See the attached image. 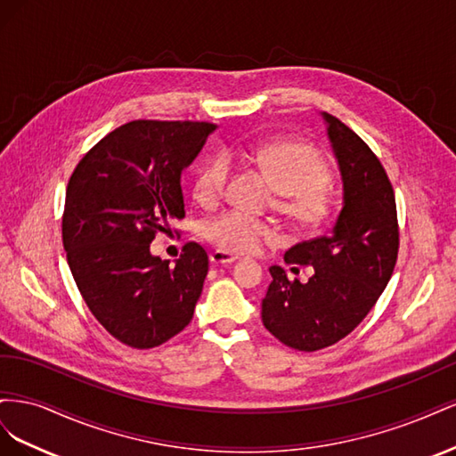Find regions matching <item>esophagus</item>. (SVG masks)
Masks as SVG:
<instances>
[{
  "label": "esophagus",
  "instance_id": "1",
  "mask_svg": "<svg viewBox=\"0 0 456 456\" xmlns=\"http://www.w3.org/2000/svg\"><path fill=\"white\" fill-rule=\"evenodd\" d=\"M236 260H238V256H233L226 251L216 249V251L211 253V262L215 266H226V265H232V262H236Z\"/></svg>",
  "mask_w": 456,
  "mask_h": 456
}]
</instances>
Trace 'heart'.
I'll return each instance as SVG.
<instances>
[{
    "mask_svg": "<svg viewBox=\"0 0 456 456\" xmlns=\"http://www.w3.org/2000/svg\"><path fill=\"white\" fill-rule=\"evenodd\" d=\"M249 156L280 194L278 209L285 216L300 226H315L327 216L329 203L323 190L329 184V169L320 151L306 144L280 142L260 146ZM230 171L232 163L226 154L207 161L196 176V200L201 205L216 203L224 196ZM203 236L220 251L251 253L262 240L273 236V230L265 220L224 211L207 220Z\"/></svg>",
    "mask_w": 456,
    "mask_h": 456,
    "instance_id": "heart-1",
    "label": "heart"
}]
</instances>
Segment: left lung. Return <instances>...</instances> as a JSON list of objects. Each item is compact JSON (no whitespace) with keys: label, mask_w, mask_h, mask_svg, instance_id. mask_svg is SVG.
<instances>
[{"label":"left lung","mask_w":456,"mask_h":456,"mask_svg":"<svg viewBox=\"0 0 456 456\" xmlns=\"http://www.w3.org/2000/svg\"><path fill=\"white\" fill-rule=\"evenodd\" d=\"M342 181V209L323 238L285 251L289 265L312 266L306 283L270 266L262 323L285 346L315 352L363 322L388 285L399 232L394 188L370 148L340 119L322 112Z\"/></svg>","instance_id":"obj_1"}]
</instances>
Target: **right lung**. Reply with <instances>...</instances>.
<instances>
[{
    "label": "right lung",
    "instance_id": "right-lung-1",
    "mask_svg": "<svg viewBox=\"0 0 456 456\" xmlns=\"http://www.w3.org/2000/svg\"><path fill=\"white\" fill-rule=\"evenodd\" d=\"M216 126L139 119L118 127L77 163L66 188L62 243L91 314L131 348H154L190 323L209 258L150 253L158 232L184 218L183 171Z\"/></svg>",
    "mask_w": 456,
    "mask_h": 456
}]
</instances>
